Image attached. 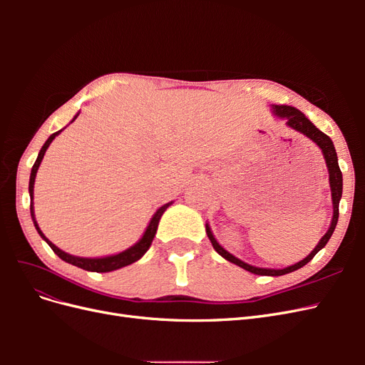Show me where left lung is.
Listing matches in <instances>:
<instances>
[{
  "label": "left lung",
  "instance_id": "obj_1",
  "mask_svg": "<svg viewBox=\"0 0 365 365\" xmlns=\"http://www.w3.org/2000/svg\"><path fill=\"white\" fill-rule=\"evenodd\" d=\"M271 111L272 114L282 118L286 121V126L300 132L304 137H307L309 140H312L315 145L322 149V153L324 157L326 165H327V172H329V185H330V192H332V204H334V216H332V222H330L329 230L326 231V235L319 239L318 245L311 251L307 257H304L303 260L297 262L295 264H291V267H286L282 269H274V268H259V267H252V264L237 259L233 254L228 252L224 247L219 245V242L216 240V237L212 233V228H210L208 224H205V231H207V236L212 242L213 248L222 256L225 260L237 264V267L244 268L252 274H257V275H271V277H277V275H284V274H289L292 271H297L303 268L307 262H311L314 259L315 254L323 250L326 247V244L329 242L330 236L334 235L336 222H338V216H339V201H341V196H342V173L339 170V165H338V157H336V150L332 140H330L324 132L319 130L311 120H309L302 111H298L297 108L294 106H288V105H272L271 106Z\"/></svg>",
  "mask_w": 365,
  "mask_h": 365
}]
</instances>
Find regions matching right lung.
Segmentation results:
<instances>
[{
    "instance_id": "add662e5",
    "label": "right lung",
    "mask_w": 365,
    "mask_h": 365,
    "mask_svg": "<svg viewBox=\"0 0 365 365\" xmlns=\"http://www.w3.org/2000/svg\"><path fill=\"white\" fill-rule=\"evenodd\" d=\"M77 115H79V113H77V114L73 117L71 123L77 118ZM65 128H67V126H65ZM65 128H63V129H65ZM63 129H61V130H58V132H54V134H51V135L48 137V140H47L46 143H43V146L41 148V150H39V153H38V158H36L35 164H33V168H31L30 182H29V193H30V215H31V219H33V224H35V228H36V231L39 233V236L47 242V244L50 245V248H51L54 252H56L58 256H59L63 262L71 263V264H74V267H79V268H82V269H85V271H91V272H111V271L120 269V268H123V267H128V264L134 263V262L140 260L143 256H145L146 251H148L149 247L152 245L153 237H155L157 228H158V224H160V219H161L163 213H164L165 210H168L173 202H168V204H164L163 207H160V208L157 210V212H155V215L152 216L149 225L146 227V231H145V233H143L141 239L137 242V244H134L130 248H128V250H125V251H121V252H118V254H113V256H106V257H77V256H71V254L59 250L56 245L51 244V242H50L46 236H43V233H42L39 225H38V222H36V219H35V207H33V189H35V178H36V173H38V169H39V165H41V161H42L43 155H46V150H47L48 146L51 145V141H53L54 138H56Z\"/></svg>"
}]
</instances>
